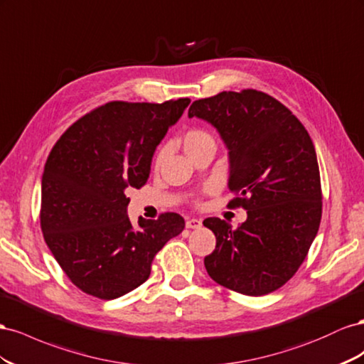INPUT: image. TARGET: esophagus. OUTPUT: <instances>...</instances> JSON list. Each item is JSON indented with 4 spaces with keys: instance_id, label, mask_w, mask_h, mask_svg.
I'll return each instance as SVG.
<instances>
[{
    "instance_id": "esophagus-1",
    "label": "esophagus",
    "mask_w": 364,
    "mask_h": 364,
    "mask_svg": "<svg viewBox=\"0 0 364 364\" xmlns=\"http://www.w3.org/2000/svg\"><path fill=\"white\" fill-rule=\"evenodd\" d=\"M203 225L201 220H196V218H189V220H186V227L188 228H200Z\"/></svg>"
}]
</instances>
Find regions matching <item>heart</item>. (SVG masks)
<instances>
[{
	"mask_svg": "<svg viewBox=\"0 0 364 364\" xmlns=\"http://www.w3.org/2000/svg\"><path fill=\"white\" fill-rule=\"evenodd\" d=\"M180 143H181L184 152L188 154L189 157H193V155L198 151H201L203 148L215 144V139L212 134L204 128H191V129L183 132V136L180 137ZM166 154H168V146H161L157 151V154H155V159H154L155 168H160L161 163L166 159Z\"/></svg>",
	"mask_w": 364,
	"mask_h": 364,
	"instance_id": "heart-1",
	"label": "heart"
}]
</instances>
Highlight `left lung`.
Returning <instances> with one entry per match:
<instances>
[{
    "instance_id": "1",
    "label": "left lung",
    "mask_w": 364,
    "mask_h": 364,
    "mask_svg": "<svg viewBox=\"0 0 364 364\" xmlns=\"http://www.w3.org/2000/svg\"><path fill=\"white\" fill-rule=\"evenodd\" d=\"M212 123L228 149L230 207L247 221L233 228L220 218L204 225L216 247L207 273L245 296L276 291L305 261L321 220V186L313 140L294 114L256 90L223 91L195 100L189 117Z\"/></svg>"
}]
</instances>
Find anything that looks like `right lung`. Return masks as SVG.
<instances>
[{
    "mask_svg": "<svg viewBox=\"0 0 364 364\" xmlns=\"http://www.w3.org/2000/svg\"><path fill=\"white\" fill-rule=\"evenodd\" d=\"M191 99L108 102L85 114L51 149L41 189V228L82 291L117 299L146 282L155 255L184 228L183 216L127 215L129 188L146 184L155 148Z\"/></svg>",
    "mask_w": 364,
    "mask_h": 364,
    "instance_id": "obj_1",
    "label": "right lung"
}]
</instances>
